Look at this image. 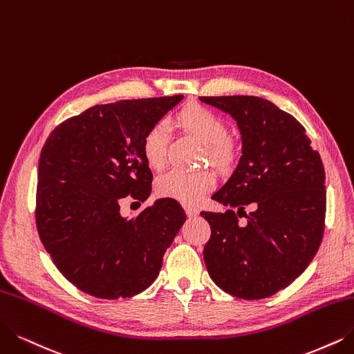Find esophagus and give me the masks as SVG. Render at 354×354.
Here are the masks:
<instances>
[{
  "instance_id": "1",
  "label": "esophagus",
  "mask_w": 354,
  "mask_h": 354,
  "mask_svg": "<svg viewBox=\"0 0 354 354\" xmlns=\"http://www.w3.org/2000/svg\"><path fill=\"white\" fill-rule=\"evenodd\" d=\"M185 210L187 216H196L197 214H199V209H197L196 206H192V205H185Z\"/></svg>"
}]
</instances>
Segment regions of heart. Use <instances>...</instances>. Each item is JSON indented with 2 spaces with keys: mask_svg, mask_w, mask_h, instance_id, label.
I'll list each match as a JSON object with an SVG mask.
<instances>
[{
  "mask_svg": "<svg viewBox=\"0 0 354 354\" xmlns=\"http://www.w3.org/2000/svg\"><path fill=\"white\" fill-rule=\"evenodd\" d=\"M176 123L205 145V158L219 169L231 168L239 157V145L231 138L230 126L219 113L201 104L181 109ZM168 131L162 124H152L142 138L144 160L152 169L164 168L167 162ZM215 177L207 169L181 171L174 169L157 180V193L183 203H196L214 189Z\"/></svg>",
  "mask_w": 354,
  "mask_h": 354,
  "instance_id": "heart-1",
  "label": "heart"
}]
</instances>
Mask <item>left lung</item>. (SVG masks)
Returning <instances> with one entry per match:
<instances>
[{
    "instance_id": "obj_1",
    "label": "left lung",
    "mask_w": 354,
    "mask_h": 354,
    "mask_svg": "<svg viewBox=\"0 0 354 354\" xmlns=\"http://www.w3.org/2000/svg\"><path fill=\"white\" fill-rule=\"evenodd\" d=\"M199 98L230 113L243 136L238 167L212 196L231 209L201 212L210 225L206 268L226 293L239 299L268 298L299 277L321 245L327 192L319 152L298 120L264 98ZM250 203L257 209L243 227L237 217Z\"/></svg>"
}]
</instances>
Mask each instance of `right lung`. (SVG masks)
<instances>
[{
    "mask_svg": "<svg viewBox=\"0 0 354 354\" xmlns=\"http://www.w3.org/2000/svg\"><path fill=\"white\" fill-rule=\"evenodd\" d=\"M183 95L120 100L87 109L50 132L36 190L40 241L66 280L95 298H131L157 279L165 250L186 221L181 205L160 199L133 219L126 196L145 202L152 173L142 138Z\"/></svg>",
    "mask_w": 354,
    "mask_h": 354,
    "instance_id": "1",
    "label": "right lung"
}]
</instances>
